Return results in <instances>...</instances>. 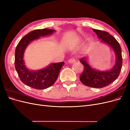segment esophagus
<instances>
[{"mask_svg": "<svg viewBox=\"0 0 130 130\" xmlns=\"http://www.w3.org/2000/svg\"><path fill=\"white\" fill-rule=\"evenodd\" d=\"M75 62V60L74 58H70L68 61V62L69 63H73Z\"/></svg>", "mask_w": 130, "mask_h": 130, "instance_id": "obj_1", "label": "esophagus"}]
</instances>
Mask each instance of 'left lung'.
I'll return each instance as SVG.
<instances>
[{
  "mask_svg": "<svg viewBox=\"0 0 130 130\" xmlns=\"http://www.w3.org/2000/svg\"><path fill=\"white\" fill-rule=\"evenodd\" d=\"M101 42L107 44L113 50L115 53L116 61L115 64L111 69L100 71L91 67L87 61V57L81 58L80 61L84 66V70L80 76L81 82L85 86L96 88L106 87L115 81L119 76L123 60H122L121 47L115 38L106 31L92 29Z\"/></svg>",
  "mask_w": 130,
  "mask_h": 130,
  "instance_id": "left-lung-1",
  "label": "left lung"
}]
</instances>
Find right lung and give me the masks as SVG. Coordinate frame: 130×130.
I'll return each mask as SVG.
<instances>
[{
  "label": "right lung",
  "mask_w": 130,
  "mask_h": 130,
  "mask_svg": "<svg viewBox=\"0 0 130 130\" xmlns=\"http://www.w3.org/2000/svg\"><path fill=\"white\" fill-rule=\"evenodd\" d=\"M55 30L49 29H37L31 31L19 41L15 50V68L21 81L31 88L43 89L52 86L58 77L64 62L51 63L46 68L32 70L27 69L23 60L24 54L30 43L40 38L52 35Z\"/></svg>",
  "instance_id": "1"
}]
</instances>
